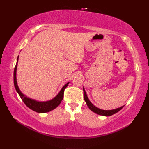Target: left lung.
Segmentation results:
<instances>
[{
    "label": "left lung",
    "instance_id": "8db88e82",
    "mask_svg": "<svg viewBox=\"0 0 149 149\" xmlns=\"http://www.w3.org/2000/svg\"><path fill=\"white\" fill-rule=\"evenodd\" d=\"M83 91H84V99L85 100V102H86V104L88 107H89V109L92 111L93 112H94L95 113L97 114V115H102V116H111L114 114L116 113L117 112H118L120 110H121L123 107H124V106H122L120 107H118V108H116V109H111V110H103V109H101L98 108L96 106H95L93 104L90 102V100L88 99V97L87 96V94L86 91L84 90V88L83 87Z\"/></svg>",
    "mask_w": 149,
    "mask_h": 149
}]
</instances>
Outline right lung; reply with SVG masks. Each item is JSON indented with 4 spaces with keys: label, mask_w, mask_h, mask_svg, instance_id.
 Listing matches in <instances>:
<instances>
[{
    "label": "right lung",
    "mask_w": 149,
    "mask_h": 149,
    "mask_svg": "<svg viewBox=\"0 0 149 149\" xmlns=\"http://www.w3.org/2000/svg\"><path fill=\"white\" fill-rule=\"evenodd\" d=\"M18 58L19 56L17 58V64L14 69V75H13V79H14V85L16 90H17V93H18L19 96L20 97L22 101L25 103V104L30 108L32 109L34 111H36L37 113H47L49 112L50 111L58 107L63 99V95H64V91L65 88L67 87L70 82L66 83L65 86L61 88V90H60L59 92L58 93V95L54 97L53 99H50L47 101H38L35 99H31V98L28 97L27 96L25 95L22 92L21 90L19 88L18 84H17V65H18Z\"/></svg>",
    "instance_id": "1"
}]
</instances>
